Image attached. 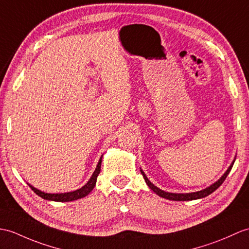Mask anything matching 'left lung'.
<instances>
[{
    "label": "left lung",
    "instance_id": "1",
    "mask_svg": "<svg viewBox=\"0 0 249 249\" xmlns=\"http://www.w3.org/2000/svg\"><path fill=\"white\" fill-rule=\"evenodd\" d=\"M235 161V157L233 159L232 162H231V164L229 165V167L227 169V171L224 173L223 176L218 179V180H216L215 182H213L211 186L207 187L203 190L200 191H197V192H191V193H171V192H165V191L159 189L158 187H156L154 183H152L151 181H149V179L146 177L145 173H144L142 170L141 171V174L143 175V178L144 180H145L146 184L149 187V189L153 190L154 192L159 195L160 197H163L165 199H169V200H177V201H187V200H194V199H199V198H204L206 197V196L210 195L212 192H214V191L221 186V184L224 182L225 179H226V177L228 176L229 172L231 171V169H232L233 166V163Z\"/></svg>",
    "mask_w": 249,
    "mask_h": 249
}]
</instances>
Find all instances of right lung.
<instances>
[{
	"label": "right lung",
	"instance_id": "1",
	"mask_svg": "<svg viewBox=\"0 0 249 249\" xmlns=\"http://www.w3.org/2000/svg\"><path fill=\"white\" fill-rule=\"evenodd\" d=\"M102 159H103V155L101 156L100 160H98V163L96 165V169L94 170L93 174H92V176L90 177L88 182H87L85 186H83L80 189H77V190H75V191H71V192H66V193H45V192H42V191H40V190L36 189L35 187H33L32 184H30V183H27V184H28V186H30V188L38 196H40V197H42L43 199H46V200L62 201V203H65V201H72V200H76V199H79V198H83V197H85V196L88 195L95 187L97 176H98V174H100V172H101Z\"/></svg>",
	"mask_w": 249,
	"mask_h": 249
}]
</instances>
